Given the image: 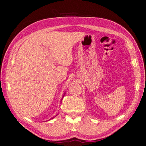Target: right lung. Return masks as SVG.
Returning a JSON list of instances; mask_svg holds the SVG:
<instances>
[{"label": "right lung", "instance_id": "obj_1", "mask_svg": "<svg viewBox=\"0 0 146 146\" xmlns=\"http://www.w3.org/2000/svg\"><path fill=\"white\" fill-rule=\"evenodd\" d=\"M64 94H65V93H64V94H63V96H62V98H63V97H64ZM55 117H56V116H55ZM52 118H54V117H52Z\"/></svg>", "mask_w": 146, "mask_h": 146}]
</instances>
